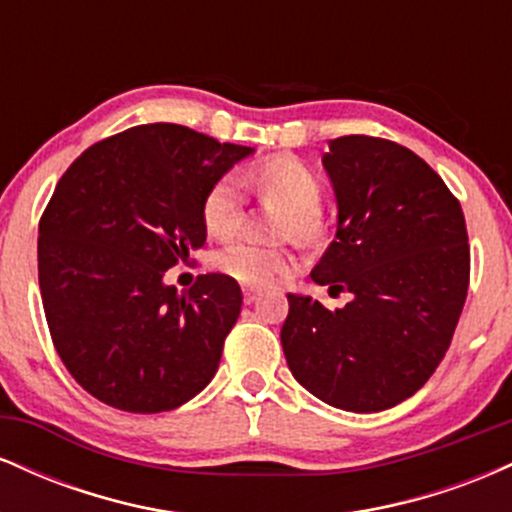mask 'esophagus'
I'll return each mask as SVG.
<instances>
[{"mask_svg": "<svg viewBox=\"0 0 512 512\" xmlns=\"http://www.w3.org/2000/svg\"><path fill=\"white\" fill-rule=\"evenodd\" d=\"M262 296V289H255V286H245L243 289V298H245V303H255L257 298Z\"/></svg>", "mask_w": 512, "mask_h": 512, "instance_id": "esophagus-1", "label": "esophagus"}]
</instances>
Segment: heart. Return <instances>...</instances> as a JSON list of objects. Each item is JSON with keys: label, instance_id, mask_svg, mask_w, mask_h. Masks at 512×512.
Listing matches in <instances>:
<instances>
[{"label": "heart", "instance_id": "obj_1", "mask_svg": "<svg viewBox=\"0 0 512 512\" xmlns=\"http://www.w3.org/2000/svg\"><path fill=\"white\" fill-rule=\"evenodd\" d=\"M248 182L264 202L286 209L279 233L313 243L322 233L320 197L322 185L317 173L291 156H274L250 170ZM204 228L216 238L238 231L243 221V192L236 178H221L209 187L202 202ZM214 267L245 286H269L298 267V257L284 245H260L252 240H231L216 252Z\"/></svg>", "mask_w": 512, "mask_h": 512}]
</instances>
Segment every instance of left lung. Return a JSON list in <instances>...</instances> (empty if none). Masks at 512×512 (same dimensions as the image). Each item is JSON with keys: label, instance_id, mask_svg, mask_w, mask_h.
<instances>
[{"label": "left lung", "instance_id": "1", "mask_svg": "<svg viewBox=\"0 0 512 512\" xmlns=\"http://www.w3.org/2000/svg\"><path fill=\"white\" fill-rule=\"evenodd\" d=\"M322 166L337 199V233L310 272L349 291L344 308L289 293L281 346L293 378L344 411H383L433 375L469 286L460 202L407 146L349 134Z\"/></svg>", "mask_w": 512, "mask_h": 512}]
</instances>
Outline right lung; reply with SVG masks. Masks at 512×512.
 I'll use <instances>...</instances> for the list:
<instances>
[{"instance_id":"right-lung-1","label":"right lung","mask_w":512,"mask_h":512,"mask_svg":"<svg viewBox=\"0 0 512 512\" xmlns=\"http://www.w3.org/2000/svg\"><path fill=\"white\" fill-rule=\"evenodd\" d=\"M250 146L154 122L86 149L38 228V281L52 342L74 380L110 407L170 411L211 383L243 293L204 274L163 281L207 240L204 195Z\"/></svg>"}]
</instances>
